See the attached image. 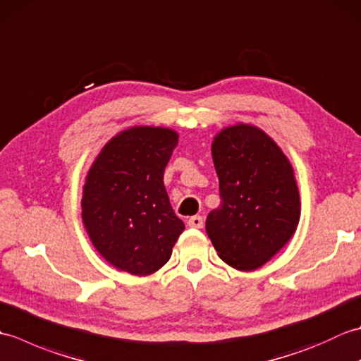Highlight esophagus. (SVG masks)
Listing matches in <instances>:
<instances>
[{
    "instance_id": "1",
    "label": "esophagus",
    "mask_w": 361,
    "mask_h": 361,
    "mask_svg": "<svg viewBox=\"0 0 361 361\" xmlns=\"http://www.w3.org/2000/svg\"><path fill=\"white\" fill-rule=\"evenodd\" d=\"M188 225H189L190 228H203V217H200V216L190 217V219L188 220Z\"/></svg>"
}]
</instances>
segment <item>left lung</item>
Masks as SVG:
<instances>
[{"label": "left lung", "mask_w": 361, "mask_h": 361, "mask_svg": "<svg viewBox=\"0 0 361 361\" xmlns=\"http://www.w3.org/2000/svg\"><path fill=\"white\" fill-rule=\"evenodd\" d=\"M211 152L221 202L208 214L206 233L224 262L256 270L298 228L301 202L293 167L264 130L248 124L221 130Z\"/></svg>", "instance_id": "8db88e82"}]
</instances>
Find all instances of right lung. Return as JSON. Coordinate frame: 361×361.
<instances>
[{
	"instance_id": "add662e5",
	"label": "right lung",
	"mask_w": 361,
	"mask_h": 361,
	"mask_svg": "<svg viewBox=\"0 0 361 361\" xmlns=\"http://www.w3.org/2000/svg\"><path fill=\"white\" fill-rule=\"evenodd\" d=\"M178 133L132 127L113 136L90 167L82 220L106 262L135 276L159 270L185 229L164 188V169Z\"/></svg>"
}]
</instances>
